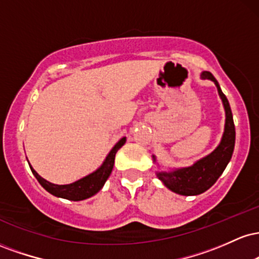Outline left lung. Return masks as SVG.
Here are the masks:
<instances>
[{
	"label": "left lung",
	"instance_id": "1",
	"mask_svg": "<svg viewBox=\"0 0 259 259\" xmlns=\"http://www.w3.org/2000/svg\"><path fill=\"white\" fill-rule=\"evenodd\" d=\"M202 78L210 79L217 85L219 96L222 97L223 105H224L225 114H227L225 130L219 146L212 153L208 154L207 157L196 162L194 165L189 168L169 171V173L160 171V173L157 174L158 179L168 189L184 196L200 195L202 192L207 191L223 174L229 160L231 159L235 146V125L233 113H231L227 96L223 94L221 86H219L214 76L212 75V73L203 72L202 73Z\"/></svg>",
	"mask_w": 259,
	"mask_h": 259
}]
</instances>
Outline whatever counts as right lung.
Instances as JSON below:
<instances>
[{"mask_svg":"<svg viewBox=\"0 0 259 259\" xmlns=\"http://www.w3.org/2000/svg\"><path fill=\"white\" fill-rule=\"evenodd\" d=\"M125 138L119 140V142L112 148V151L109 152L108 156H107L103 164L101 165L96 171L88 175V177L82 178V179L75 181V183L69 184V185H56V184L49 183V181L45 180L44 178H41L40 175L32 169V167H30V169L38 183L41 184V186H42L45 190H47L50 194L57 196V197L67 198V200L72 201L85 200V198H89L91 197V196H94L95 194H97V192L102 189V186L105 185L107 179H108V177L112 173L115 153H117V151L119 150L124 144H125Z\"/></svg>","mask_w":259,"mask_h":259,"instance_id":"1","label":"right lung"}]
</instances>
